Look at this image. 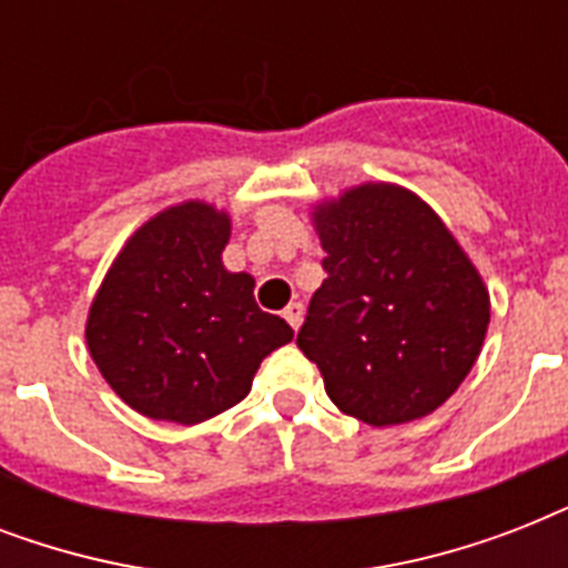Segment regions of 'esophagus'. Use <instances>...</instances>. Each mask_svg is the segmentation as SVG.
Instances as JSON below:
<instances>
[{"instance_id": "34e87169", "label": "esophagus", "mask_w": 568, "mask_h": 568, "mask_svg": "<svg viewBox=\"0 0 568 568\" xmlns=\"http://www.w3.org/2000/svg\"><path fill=\"white\" fill-rule=\"evenodd\" d=\"M283 318L288 321V327H292V329L301 327V324H303V303L301 301L288 303V306L283 310Z\"/></svg>"}]
</instances>
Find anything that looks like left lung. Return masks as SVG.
<instances>
[{
    "label": "left lung",
    "instance_id": "8db88e82",
    "mask_svg": "<svg viewBox=\"0 0 568 568\" xmlns=\"http://www.w3.org/2000/svg\"><path fill=\"white\" fill-rule=\"evenodd\" d=\"M327 280L297 347L329 400L374 427L433 413L471 372L489 294L430 205L395 185H363L318 214Z\"/></svg>",
    "mask_w": 568,
    "mask_h": 568
}]
</instances>
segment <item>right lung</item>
Segmentation results:
<instances>
[{"instance_id": "right-lung-1", "label": "right lung", "mask_w": 568, "mask_h": 568, "mask_svg": "<svg viewBox=\"0 0 568 568\" xmlns=\"http://www.w3.org/2000/svg\"><path fill=\"white\" fill-rule=\"evenodd\" d=\"M230 217L173 205L129 239L88 315V347L109 386L146 418L196 424L244 400L292 327L253 297V276L221 253Z\"/></svg>"}]
</instances>
